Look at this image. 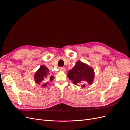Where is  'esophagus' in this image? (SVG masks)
I'll return each mask as SVG.
<instances>
[{
	"instance_id": "34e87169",
	"label": "esophagus",
	"mask_w": 130,
	"mask_h": 130,
	"mask_svg": "<svg viewBox=\"0 0 130 130\" xmlns=\"http://www.w3.org/2000/svg\"><path fill=\"white\" fill-rule=\"evenodd\" d=\"M59 70H60V71H62V72H65V70H66L64 68L61 67L59 68Z\"/></svg>"
}]
</instances>
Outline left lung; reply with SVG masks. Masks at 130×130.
Returning a JSON list of instances; mask_svg holds the SVG:
<instances>
[{"label": "left lung", "instance_id": "left-lung-1", "mask_svg": "<svg viewBox=\"0 0 130 130\" xmlns=\"http://www.w3.org/2000/svg\"><path fill=\"white\" fill-rule=\"evenodd\" d=\"M94 69L80 61L76 62L74 67L69 70L68 77L73 84L84 87L86 85H91L94 78Z\"/></svg>", "mask_w": 130, "mask_h": 130}]
</instances>
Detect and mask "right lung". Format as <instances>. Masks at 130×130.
I'll use <instances>...</instances> for the list:
<instances>
[{
    "instance_id": "add662e5",
    "label": "right lung",
    "mask_w": 130,
    "mask_h": 130,
    "mask_svg": "<svg viewBox=\"0 0 130 130\" xmlns=\"http://www.w3.org/2000/svg\"><path fill=\"white\" fill-rule=\"evenodd\" d=\"M54 76H51L49 70L44 65L41 66L34 75V79L38 85H42V87H46L49 81H52Z\"/></svg>"
}]
</instances>
